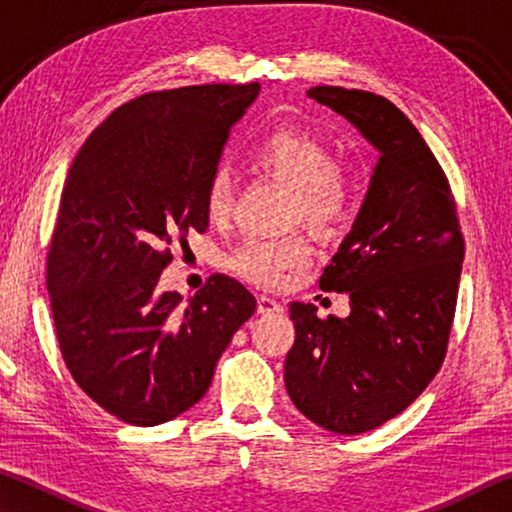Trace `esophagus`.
<instances>
[{
    "label": "esophagus",
    "mask_w": 512,
    "mask_h": 512,
    "mask_svg": "<svg viewBox=\"0 0 512 512\" xmlns=\"http://www.w3.org/2000/svg\"><path fill=\"white\" fill-rule=\"evenodd\" d=\"M282 311H284V307L275 298H268V296L257 298V314L271 316V314H282Z\"/></svg>",
    "instance_id": "34e87169"
}]
</instances>
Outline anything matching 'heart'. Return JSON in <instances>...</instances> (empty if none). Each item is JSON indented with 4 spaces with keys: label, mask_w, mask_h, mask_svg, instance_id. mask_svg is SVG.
Instances as JSON below:
<instances>
[{
    "label": "heart",
    "mask_w": 512,
    "mask_h": 512,
    "mask_svg": "<svg viewBox=\"0 0 512 512\" xmlns=\"http://www.w3.org/2000/svg\"><path fill=\"white\" fill-rule=\"evenodd\" d=\"M250 160L296 192V216L311 228H332L348 212V180L336 164L332 149L305 128H280L264 135L250 151ZM230 205V173L219 167L205 185V212L212 221H221L228 216ZM311 257L314 250L302 235L250 237L225 255V268L250 284L273 289L291 273L307 268Z\"/></svg>",
    "instance_id": "1"
}]
</instances>
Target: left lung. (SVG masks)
<instances>
[{
  "label": "left lung",
  "mask_w": 512,
  "mask_h": 512,
  "mask_svg": "<svg viewBox=\"0 0 512 512\" xmlns=\"http://www.w3.org/2000/svg\"><path fill=\"white\" fill-rule=\"evenodd\" d=\"M307 97L339 112L379 151L350 235L320 289L348 293V318L291 302L296 341L284 361L291 402L334 433L377 429L402 413L443 366L465 241L436 155L384 97L316 85Z\"/></svg>",
  "instance_id": "1"
}]
</instances>
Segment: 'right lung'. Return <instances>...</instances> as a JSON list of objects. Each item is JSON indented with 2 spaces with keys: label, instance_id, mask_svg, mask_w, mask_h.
Here are the masks:
<instances>
[{
  "label": "right lung",
  "instance_id": "1",
  "mask_svg": "<svg viewBox=\"0 0 512 512\" xmlns=\"http://www.w3.org/2000/svg\"><path fill=\"white\" fill-rule=\"evenodd\" d=\"M259 83L142 94L94 131L67 173L47 253V291L65 366L121 422L153 427L201 400L257 302L212 275L183 305L160 273L207 230L205 185Z\"/></svg>",
  "mask_w": 512,
  "mask_h": 512
}]
</instances>
